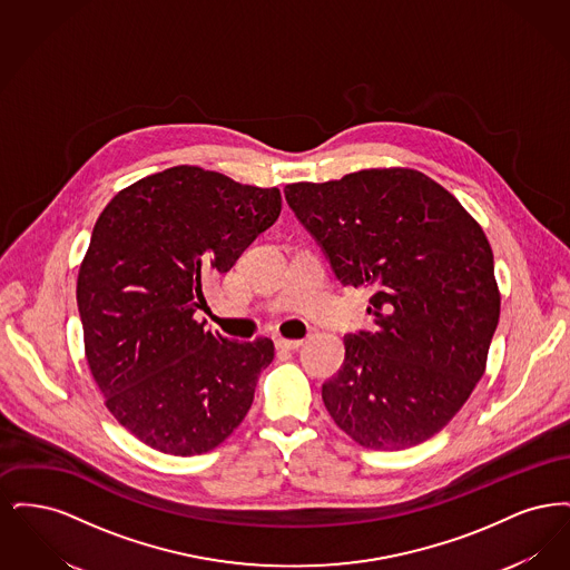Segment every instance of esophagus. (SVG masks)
<instances>
[{"label":"esophagus","instance_id":"34e87169","mask_svg":"<svg viewBox=\"0 0 570 570\" xmlns=\"http://www.w3.org/2000/svg\"><path fill=\"white\" fill-rule=\"evenodd\" d=\"M301 346H303V340H284V337L275 340V348L279 351H297Z\"/></svg>","mask_w":570,"mask_h":570}]
</instances>
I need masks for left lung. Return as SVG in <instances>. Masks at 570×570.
Listing matches in <instances>:
<instances>
[{
    "mask_svg": "<svg viewBox=\"0 0 570 570\" xmlns=\"http://www.w3.org/2000/svg\"><path fill=\"white\" fill-rule=\"evenodd\" d=\"M284 194L337 279L374 293V326L344 337V365L323 384L331 419L379 451L438 434L483 379L500 318L483 228L412 168L291 184Z\"/></svg>",
    "mask_w": 570,
    "mask_h": 570,
    "instance_id": "left-lung-1",
    "label": "left lung"
}]
</instances>
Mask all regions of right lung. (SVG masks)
Instances as JSON below:
<instances>
[{
    "instance_id": "obj_1",
    "label": "right lung",
    "mask_w": 570,
    "mask_h": 570,
    "mask_svg": "<svg viewBox=\"0 0 570 570\" xmlns=\"http://www.w3.org/2000/svg\"><path fill=\"white\" fill-rule=\"evenodd\" d=\"M282 212L277 188L173 166L119 191L98 217L77 282L85 356L110 414L140 442L190 458L244 421L273 342H230L194 318Z\"/></svg>"
}]
</instances>
